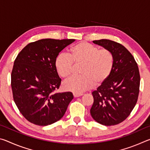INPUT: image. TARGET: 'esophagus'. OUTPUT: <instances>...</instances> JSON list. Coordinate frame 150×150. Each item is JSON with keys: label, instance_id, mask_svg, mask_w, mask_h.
<instances>
[{"label": "esophagus", "instance_id": "1", "mask_svg": "<svg viewBox=\"0 0 150 150\" xmlns=\"http://www.w3.org/2000/svg\"><path fill=\"white\" fill-rule=\"evenodd\" d=\"M83 95V94H80V93H73V96H74V97H79V96H82Z\"/></svg>", "mask_w": 150, "mask_h": 150}]
</instances>
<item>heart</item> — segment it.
<instances>
[{
	"mask_svg": "<svg viewBox=\"0 0 150 150\" xmlns=\"http://www.w3.org/2000/svg\"><path fill=\"white\" fill-rule=\"evenodd\" d=\"M73 64L81 65L79 77H73L65 81V90L81 93L100 85L108 79L114 66V56L110 50L99 49L89 43L81 42L70 48L69 55L60 54L55 61V67L61 77L72 75Z\"/></svg>",
	"mask_w": 150,
	"mask_h": 150,
	"instance_id": "heart-1",
	"label": "heart"
}]
</instances>
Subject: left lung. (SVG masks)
<instances>
[{"label":"left lung","instance_id":"left-lung-1","mask_svg":"<svg viewBox=\"0 0 150 150\" xmlns=\"http://www.w3.org/2000/svg\"><path fill=\"white\" fill-rule=\"evenodd\" d=\"M93 42L110 51L114 66L108 79L92 93L91 115L98 123L114 126L128 118L138 100L140 83L138 64L131 53L119 43L106 39Z\"/></svg>","mask_w":150,"mask_h":150}]
</instances>
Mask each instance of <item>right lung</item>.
<instances>
[{"label":"right lung","instance_id":"add662e5","mask_svg":"<svg viewBox=\"0 0 150 150\" xmlns=\"http://www.w3.org/2000/svg\"><path fill=\"white\" fill-rule=\"evenodd\" d=\"M74 39H42L31 42L17 55L11 73L14 103L30 122L47 126L65 115L72 93H55L62 79L55 67L59 53Z\"/></svg>","mask_w":150,"mask_h":150}]
</instances>
